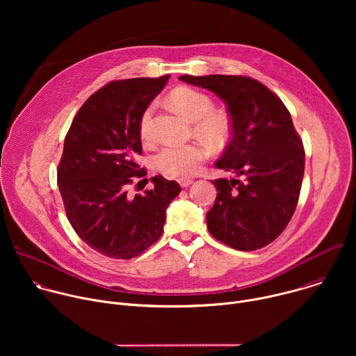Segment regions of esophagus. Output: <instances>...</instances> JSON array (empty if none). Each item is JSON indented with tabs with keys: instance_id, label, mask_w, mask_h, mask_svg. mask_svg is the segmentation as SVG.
I'll return each mask as SVG.
<instances>
[{
	"instance_id": "1",
	"label": "esophagus",
	"mask_w": 356,
	"mask_h": 356,
	"mask_svg": "<svg viewBox=\"0 0 356 356\" xmlns=\"http://www.w3.org/2000/svg\"><path fill=\"white\" fill-rule=\"evenodd\" d=\"M179 184H180L181 187H188L190 184H193V180H191V179H187V177H181V179H179Z\"/></svg>"
}]
</instances>
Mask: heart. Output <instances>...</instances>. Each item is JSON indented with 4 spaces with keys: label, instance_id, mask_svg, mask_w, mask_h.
<instances>
[{
    "label": "heart",
    "instance_id": "heart-1",
    "mask_svg": "<svg viewBox=\"0 0 356 356\" xmlns=\"http://www.w3.org/2000/svg\"><path fill=\"white\" fill-rule=\"evenodd\" d=\"M170 103L191 122L194 131L213 145H221L229 135L231 124L227 115L216 113L214 101L206 92L191 87H179L169 95ZM155 104H149L139 120V134L143 140L154 136ZM209 158V149L200 143L168 145L155 156L156 168L173 177H186L198 172L201 163Z\"/></svg>",
    "mask_w": 356,
    "mask_h": 356
}]
</instances>
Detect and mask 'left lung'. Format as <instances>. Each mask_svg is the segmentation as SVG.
<instances>
[{"label":"left lung","mask_w":356,"mask_h":356,"mask_svg":"<svg viewBox=\"0 0 356 356\" xmlns=\"http://www.w3.org/2000/svg\"><path fill=\"white\" fill-rule=\"evenodd\" d=\"M217 94L228 108L232 138L216 168L235 175L213 181L210 234L238 250L275 241L291 220L304 176V147L291 115L266 86L245 76H181Z\"/></svg>","instance_id":"left-lung-1"}]
</instances>
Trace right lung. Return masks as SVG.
<instances>
[{
	"label": "right lung",
	"instance_id": "obj_1",
	"mask_svg": "<svg viewBox=\"0 0 356 356\" xmlns=\"http://www.w3.org/2000/svg\"><path fill=\"white\" fill-rule=\"evenodd\" d=\"M168 76L108 83L76 114L65 138L58 184L76 234L108 258L131 259L163 232L166 210L180 193L176 181L152 177L154 188L128 194L132 177H142L139 120L166 86Z\"/></svg>",
	"mask_w": 356,
	"mask_h": 356
}]
</instances>
